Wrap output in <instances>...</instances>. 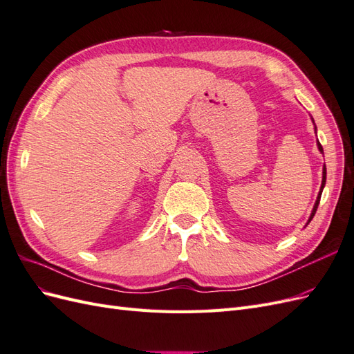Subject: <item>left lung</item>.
Instances as JSON below:
<instances>
[{
  "instance_id": "obj_1",
  "label": "left lung",
  "mask_w": 354,
  "mask_h": 354,
  "mask_svg": "<svg viewBox=\"0 0 354 354\" xmlns=\"http://www.w3.org/2000/svg\"><path fill=\"white\" fill-rule=\"evenodd\" d=\"M312 121H313V118H312ZM313 124H315V121H313ZM315 131H316V125H315ZM317 149H319L320 153H324V149H322V146H320L319 142H317ZM325 183H326V167L324 165V169H322V185H320L319 195H317V199H316V202H315V207H313V209H312V214H310V217H308V220H307V224H308L310 221H312V218L315 217L317 205H319V201H320V196H322V190H324V187H325ZM307 224H306V226H307Z\"/></svg>"
}]
</instances>
